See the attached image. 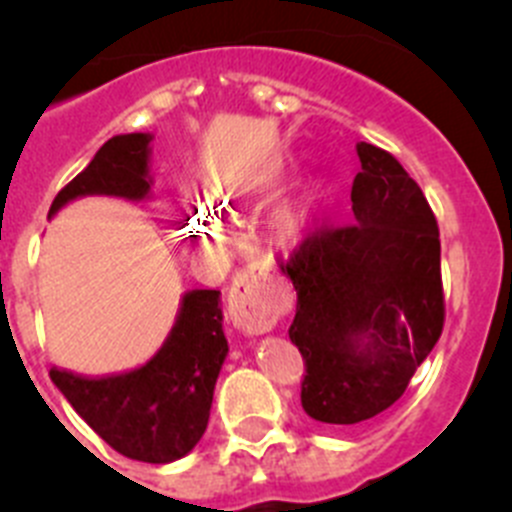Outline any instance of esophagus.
I'll return each instance as SVG.
<instances>
[{
  "mask_svg": "<svg viewBox=\"0 0 512 512\" xmlns=\"http://www.w3.org/2000/svg\"><path fill=\"white\" fill-rule=\"evenodd\" d=\"M285 308L283 290L270 283L267 275L255 270H242L229 290V321L234 328L250 336L272 331Z\"/></svg>",
  "mask_w": 512,
  "mask_h": 512,
  "instance_id": "34e87169",
  "label": "esophagus"
}]
</instances>
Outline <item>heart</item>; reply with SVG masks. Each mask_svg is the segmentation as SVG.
Here are the masks:
<instances>
[{"label": "heart", "mask_w": 512, "mask_h": 512, "mask_svg": "<svg viewBox=\"0 0 512 512\" xmlns=\"http://www.w3.org/2000/svg\"><path fill=\"white\" fill-rule=\"evenodd\" d=\"M252 202H255V197H247V194H240L234 189H222V186L209 191L207 199L209 211L215 214V219L240 217L242 209L250 207ZM328 204H331V191L326 186H310V189L300 191L298 197L280 204L278 212L272 214V240L280 247L300 245L310 234V229L318 224V219L323 217ZM211 215L204 207L191 209V227L199 234H207L209 240H219V224L211 219Z\"/></svg>", "instance_id": "1"}]
</instances>
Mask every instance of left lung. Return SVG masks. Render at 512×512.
<instances>
[{
	"instance_id": "8db88e82",
	"label": "left lung",
	"mask_w": 512,
	"mask_h": 512,
	"mask_svg": "<svg viewBox=\"0 0 512 512\" xmlns=\"http://www.w3.org/2000/svg\"><path fill=\"white\" fill-rule=\"evenodd\" d=\"M356 154V224L313 234L280 265L298 293L300 401L323 424L389 409L444 326L439 229L422 189L384 148L361 141Z\"/></svg>"
}]
</instances>
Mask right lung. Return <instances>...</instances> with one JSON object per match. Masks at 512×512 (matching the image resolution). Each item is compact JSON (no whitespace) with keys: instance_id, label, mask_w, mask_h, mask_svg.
<instances>
[{"instance_id":"right-lung-1","label":"right lung","mask_w":512,"mask_h":512,"mask_svg":"<svg viewBox=\"0 0 512 512\" xmlns=\"http://www.w3.org/2000/svg\"><path fill=\"white\" fill-rule=\"evenodd\" d=\"M151 141V133H121L105 141L85 171L57 194L47 217L83 197L146 202ZM219 295V290L181 295L164 346L138 369L100 379L52 369V384L123 457L151 465L181 460L207 429L214 384L229 351Z\"/></svg>"}]
</instances>
